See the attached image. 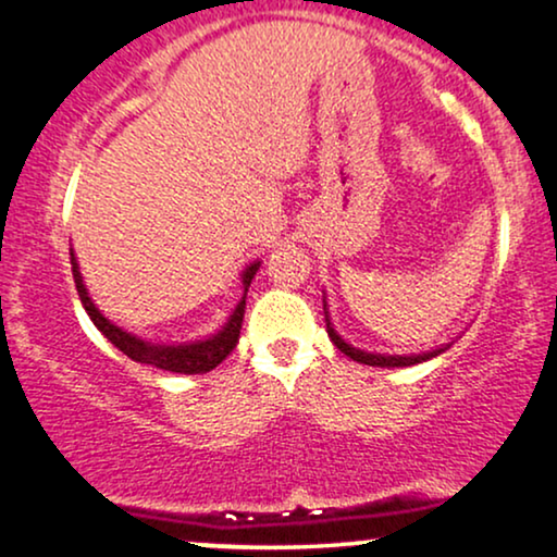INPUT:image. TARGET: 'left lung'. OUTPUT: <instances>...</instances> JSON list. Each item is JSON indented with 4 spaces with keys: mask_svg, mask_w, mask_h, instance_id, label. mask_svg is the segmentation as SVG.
Listing matches in <instances>:
<instances>
[{
    "mask_svg": "<svg viewBox=\"0 0 557 557\" xmlns=\"http://www.w3.org/2000/svg\"><path fill=\"white\" fill-rule=\"evenodd\" d=\"M324 313H326V332H330V339L337 347L339 352H345L347 358L358 360V363H366V366H379V368H405V366H414V363H423V360H431L435 355H441L446 350V347H438V350H431V352H423V355H379V352H366V350H358V347L347 345L343 337H339L337 332H334L332 321H330V311H326V300H324Z\"/></svg>",
    "mask_w": 557,
    "mask_h": 557,
    "instance_id": "left-lung-1",
    "label": "left lung"
}]
</instances>
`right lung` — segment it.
I'll list each match as a JSON object with an SVG mask.
<instances>
[{
  "mask_svg": "<svg viewBox=\"0 0 557 557\" xmlns=\"http://www.w3.org/2000/svg\"><path fill=\"white\" fill-rule=\"evenodd\" d=\"M72 259V274H75V285H77V296L83 300L87 317L92 319V324L103 332V337L109 339L113 347H119L126 358H132L134 363H145L152 368H163V371L171 373H207L212 371L214 366H220L227 355L233 352V347L238 345L240 337V324H244V311H246V293H249V285L257 274L261 261H253L240 274V283H244V298L238 300V306L233 308L231 319L225 321V326L218 334L207 339H197V343H181V345H158V343H147V339L134 337V334L124 332L122 326L111 324L103 313L98 311V306L92 304L90 296H87V287L83 285V274H79L75 251H70Z\"/></svg>",
  "mask_w": 557,
  "mask_h": 557,
  "instance_id": "1",
  "label": "right lung"
}]
</instances>
